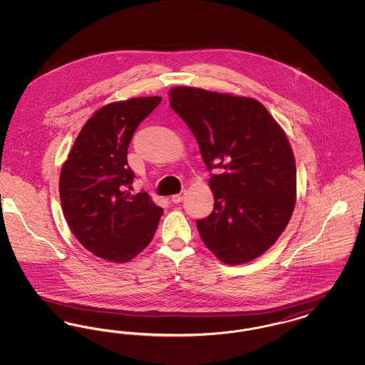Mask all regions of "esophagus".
I'll use <instances>...</instances> for the list:
<instances>
[{"label": "esophagus", "mask_w": 365, "mask_h": 365, "mask_svg": "<svg viewBox=\"0 0 365 365\" xmlns=\"http://www.w3.org/2000/svg\"><path fill=\"white\" fill-rule=\"evenodd\" d=\"M186 197V191H180L179 194H175L171 197V201L174 202V204H179V202H182L183 201V198Z\"/></svg>", "instance_id": "obj_1"}]
</instances>
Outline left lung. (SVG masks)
<instances>
[{"mask_svg":"<svg viewBox=\"0 0 365 365\" xmlns=\"http://www.w3.org/2000/svg\"><path fill=\"white\" fill-rule=\"evenodd\" d=\"M170 105L197 139L215 207L197 220L201 240L226 264H243L277 242L295 205V161L283 130L247 97L195 87L170 90Z\"/></svg>","mask_w":365,"mask_h":365,"instance_id":"obj_1","label":"left lung"}]
</instances>
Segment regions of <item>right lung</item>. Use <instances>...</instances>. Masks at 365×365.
<instances>
[{"label": "right lung", "instance_id": "obj_1", "mask_svg": "<svg viewBox=\"0 0 365 365\" xmlns=\"http://www.w3.org/2000/svg\"><path fill=\"white\" fill-rule=\"evenodd\" d=\"M161 97L105 105L83 125L60 174V200L75 238L104 260L127 262L152 241L163 208L130 194L131 138Z\"/></svg>", "mask_w": 365, "mask_h": 365}]
</instances>
